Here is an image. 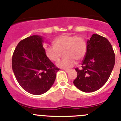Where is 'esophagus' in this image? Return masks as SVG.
I'll use <instances>...</instances> for the list:
<instances>
[{
    "mask_svg": "<svg viewBox=\"0 0 121 121\" xmlns=\"http://www.w3.org/2000/svg\"><path fill=\"white\" fill-rule=\"evenodd\" d=\"M65 71L66 72V73H68L69 72V69H65Z\"/></svg>",
    "mask_w": 121,
    "mask_h": 121,
    "instance_id": "esophagus-1",
    "label": "esophagus"
}]
</instances>
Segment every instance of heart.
Instances as JSON below:
<instances>
[{
	"instance_id": "b5f03b06",
	"label": "heart",
	"mask_w": 121,
	"mask_h": 121,
	"mask_svg": "<svg viewBox=\"0 0 121 121\" xmlns=\"http://www.w3.org/2000/svg\"><path fill=\"white\" fill-rule=\"evenodd\" d=\"M54 46L44 47V53L50 60L57 61L64 52V58L57 63V67L68 69L73 67L77 60H81L85 56L86 44L84 39L69 34L58 36L53 41Z\"/></svg>"
}]
</instances>
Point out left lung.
<instances>
[{"instance_id":"obj_1","label":"left lung","mask_w":121,"mask_h":121,"mask_svg":"<svg viewBox=\"0 0 121 121\" xmlns=\"http://www.w3.org/2000/svg\"><path fill=\"white\" fill-rule=\"evenodd\" d=\"M115 61V53L109 41L105 37L94 34L87 41L82 68H75L77 77L74 84L83 92L97 91L108 81Z\"/></svg>"}]
</instances>
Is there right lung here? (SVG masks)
<instances>
[{"instance_id": "1", "label": "right lung", "mask_w": 121, "mask_h": 121, "mask_svg": "<svg viewBox=\"0 0 121 121\" xmlns=\"http://www.w3.org/2000/svg\"><path fill=\"white\" fill-rule=\"evenodd\" d=\"M43 38L34 35L21 40L12 56V69L23 90L33 95L47 92L59 70L44 53Z\"/></svg>"}]
</instances>
